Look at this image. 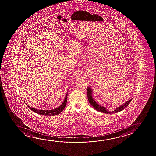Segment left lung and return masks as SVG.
Listing matches in <instances>:
<instances>
[{"instance_id": "8db88e82", "label": "left lung", "mask_w": 156, "mask_h": 156, "mask_svg": "<svg viewBox=\"0 0 156 156\" xmlns=\"http://www.w3.org/2000/svg\"><path fill=\"white\" fill-rule=\"evenodd\" d=\"M92 91L89 87H88V90H87V94H88V101H89L90 104L95 108L96 110L98 111L99 112H103L105 113H116V112H120L121 111L123 110L125 108H126L129 104L130 103V101H132V99H130L127 101H126L125 103L122 105L119 106L118 108H116L115 110H114L113 111H108L106 108L104 106H102L100 105H99L97 103L96 101H94V98H92Z\"/></svg>"}]
</instances>
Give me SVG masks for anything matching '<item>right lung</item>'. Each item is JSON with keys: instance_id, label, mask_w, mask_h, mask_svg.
<instances>
[{"instance_id": "obj_1", "label": "right lung", "mask_w": 156, "mask_h": 156, "mask_svg": "<svg viewBox=\"0 0 156 156\" xmlns=\"http://www.w3.org/2000/svg\"><path fill=\"white\" fill-rule=\"evenodd\" d=\"M67 94H66V96L65 97V98L64 99V102L62 103V105L57 108H55V109L52 110H37L36 108H31L30 106L28 105L27 104L26 105L27 106H28L30 109H31L34 112L37 113L38 114L44 115H48V116H54L55 115L59 114L65 108L66 103H67Z\"/></svg>"}]
</instances>
